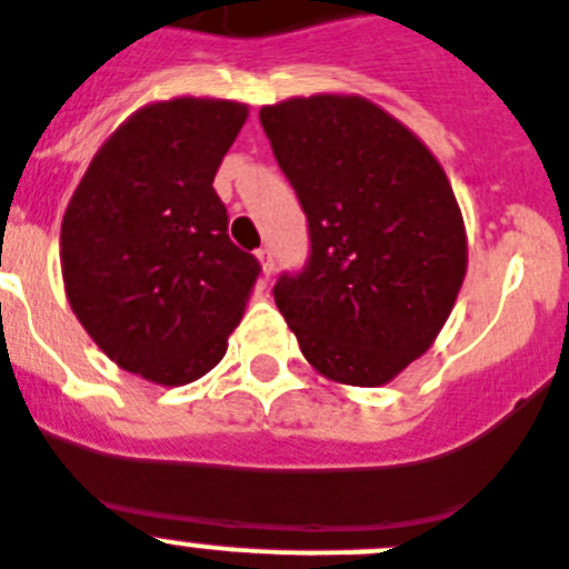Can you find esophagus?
Masks as SVG:
<instances>
[{"label":"esophagus","mask_w":569,"mask_h":569,"mask_svg":"<svg viewBox=\"0 0 569 569\" xmlns=\"http://www.w3.org/2000/svg\"><path fill=\"white\" fill-rule=\"evenodd\" d=\"M258 260H260V269H263V278L269 280L272 278V272H274V254H272V249H258Z\"/></svg>","instance_id":"esophagus-1"}]
</instances>
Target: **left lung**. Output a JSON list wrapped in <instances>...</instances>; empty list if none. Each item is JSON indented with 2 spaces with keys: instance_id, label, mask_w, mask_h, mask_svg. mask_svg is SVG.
Listing matches in <instances>:
<instances>
[{
  "instance_id": "1",
  "label": "left lung",
  "mask_w": 569,
  "mask_h": 569,
  "mask_svg": "<svg viewBox=\"0 0 569 569\" xmlns=\"http://www.w3.org/2000/svg\"><path fill=\"white\" fill-rule=\"evenodd\" d=\"M260 124L311 240L274 303L322 377L382 386L431 348L462 289L468 240L448 176L360 96L280 101Z\"/></svg>"
}]
</instances>
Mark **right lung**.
<instances>
[{
  "label": "right lung",
  "mask_w": 569,
  "mask_h": 569,
  "mask_svg": "<svg viewBox=\"0 0 569 569\" xmlns=\"http://www.w3.org/2000/svg\"><path fill=\"white\" fill-rule=\"evenodd\" d=\"M247 116L189 96L141 107L96 152L61 221L70 309L112 362L158 386L223 360L260 274L212 187Z\"/></svg>",
  "instance_id": "add662e5"
}]
</instances>
